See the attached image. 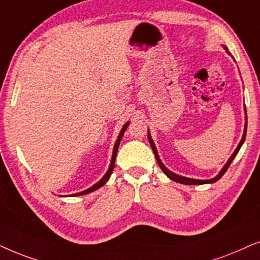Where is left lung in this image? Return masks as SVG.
Here are the masks:
<instances>
[{
  "instance_id": "left-lung-1",
  "label": "left lung",
  "mask_w": 260,
  "mask_h": 260,
  "mask_svg": "<svg viewBox=\"0 0 260 260\" xmlns=\"http://www.w3.org/2000/svg\"><path fill=\"white\" fill-rule=\"evenodd\" d=\"M224 50H227V47H224ZM245 113H246V108H245ZM245 120H246V122H245L244 134H243V138H241L240 143H239V145H238V147L235 148V151L233 152V154L231 155V158L228 159V161L226 162V164H224L223 168L221 169V171L219 172V175L215 176V177L212 178V179H206V181H205V179H193V178L183 177V176L176 175V174H174V172H171L170 170H168V169L165 168V165L162 164V162H161L160 158H159V155H158V152H157V148H155V145H154L153 140H152V138H151V136H150V131H148V132H147V138H148V141H150V145H151L152 150H153V153H154V155H155V159H157V161H158V165L160 166V169H161V170H162V172H164V174H165L166 176H168L169 178L172 179V181H175V182H177V183H182V184H185V185H200V184H208V183H214V182L219 181V179H220L221 177H222L224 172L227 171V169L230 168V165H231L232 160H233L235 155L238 154V152H239V150H240V147L243 146V144H244V141H245V138H246V131H247V115H246V117H245Z\"/></svg>"
}]
</instances>
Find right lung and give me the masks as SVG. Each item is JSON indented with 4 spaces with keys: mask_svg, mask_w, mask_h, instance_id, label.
<instances>
[{
    "mask_svg": "<svg viewBox=\"0 0 260 260\" xmlns=\"http://www.w3.org/2000/svg\"><path fill=\"white\" fill-rule=\"evenodd\" d=\"M128 124H129V122H127V123H124V126L122 127V129H121V132H120V134H119V137H117V139H116V141H115V145H114V150H113V155H112V160H110V165H109V169H108V171L106 172V175L103 176V177L100 179V182H98L96 183V184H94L91 186V188H89V189H86V190H84V191H81V192H77V193H74V195H71V196H79V195H85V193H89V192H92V191H95V190H98V189H100L101 188V186H103L106 184L107 182H108V179H109V177H110V175H112V172H113V170H114V165H115V158H116V153H117V148H119V145H120V141H121V138H122V136H123V133H124V131L127 129V127H128Z\"/></svg>",
    "mask_w": 260,
    "mask_h": 260,
    "instance_id": "add662e5",
    "label": "right lung"
}]
</instances>
